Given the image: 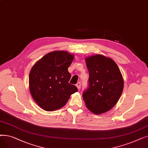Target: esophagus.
<instances>
[{"mask_svg": "<svg viewBox=\"0 0 148 148\" xmlns=\"http://www.w3.org/2000/svg\"><path fill=\"white\" fill-rule=\"evenodd\" d=\"M80 86H81V83L80 82H78L77 84H76V86L77 88V89H78L79 90L80 89Z\"/></svg>", "mask_w": 148, "mask_h": 148, "instance_id": "34e87169", "label": "esophagus"}]
</instances>
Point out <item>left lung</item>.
Returning a JSON list of instances; mask_svg holds the SVG:
<instances>
[{"label":"left lung","mask_w":148,"mask_h":148,"mask_svg":"<svg viewBox=\"0 0 148 148\" xmlns=\"http://www.w3.org/2000/svg\"><path fill=\"white\" fill-rule=\"evenodd\" d=\"M89 88L83 93L85 105L92 113L100 114L109 111L119 101L123 89L119 68L110 58L102 54L86 57Z\"/></svg>","instance_id":"obj_1"}]
</instances>
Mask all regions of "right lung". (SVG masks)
Returning a JSON list of instances; mask_svg holds the SVG:
<instances>
[{
	"label": "right lung",
	"mask_w": 148,
	"mask_h": 148,
	"mask_svg": "<svg viewBox=\"0 0 148 148\" xmlns=\"http://www.w3.org/2000/svg\"><path fill=\"white\" fill-rule=\"evenodd\" d=\"M74 58L64 50L49 53L31 68L29 88L35 103L43 110L51 112L64 107L71 94L78 91L68 82L71 74L68 68Z\"/></svg>",
	"instance_id": "1"
}]
</instances>
